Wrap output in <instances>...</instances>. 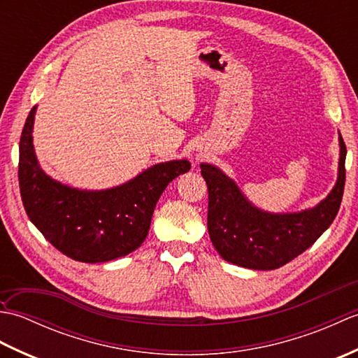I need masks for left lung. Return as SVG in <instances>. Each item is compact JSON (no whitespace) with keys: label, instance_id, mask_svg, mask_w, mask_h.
I'll return each instance as SVG.
<instances>
[{"label":"left lung","instance_id":"obj_1","mask_svg":"<svg viewBox=\"0 0 358 358\" xmlns=\"http://www.w3.org/2000/svg\"><path fill=\"white\" fill-rule=\"evenodd\" d=\"M338 173L332 191L315 206L299 212L257 208L220 167L201 163L209 192L208 231L223 260L241 268L271 271L305 252L328 229L345 191L346 146L338 132Z\"/></svg>","mask_w":358,"mask_h":358}]
</instances>
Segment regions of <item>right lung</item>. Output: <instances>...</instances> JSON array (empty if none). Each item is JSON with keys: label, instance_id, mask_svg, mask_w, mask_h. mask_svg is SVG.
Returning <instances> with one entry per match:
<instances>
[{"label": "right lung", "instance_id": "obj_1", "mask_svg": "<svg viewBox=\"0 0 358 358\" xmlns=\"http://www.w3.org/2000/svg\"><path fill=\"white\" fill-rule=\"evenodd\" d=\"M29 112L20 140L18 180L27 217L59 252L83 263H106L134 252L146 240L163 191L191 169L186 158L158 163L120 186L87 191L45 173L35 154Z\"/></svg>", "mask_w": 358, "mask_h": 358}]
</instances>
